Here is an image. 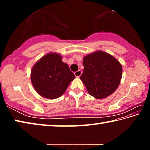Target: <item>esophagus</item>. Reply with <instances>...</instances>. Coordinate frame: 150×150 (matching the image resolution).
Segmentation results:
<instances>
[{"label":"esophagus","mask_w":150,"mask_h":150,"mask_svg":"<svg viewBox=\"0 0 150 150\" xmlns=\"http://www.w3.org/2000/svg\"><path fill=\"white\" fill-rule=\"evenodd\" d=\"M74 74H75V77H79L81 75V74H82V71H81V70H79V71H77L75 72Z\"/></svg>","instance_id":"34e87169"}]
</instances>
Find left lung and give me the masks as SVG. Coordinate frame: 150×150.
<instances>
[{
  "mask_svg": "<svg viewBox=\"0 0 150 150\" xmlns=\"http://www.w3.org/2000/svg\"><path fill=\"white\" fill-rule=\"evenodd\" d=\"M83 66L80 79L90 95L100 99L111 95L118 88L122 68L120 62L111 55L98 51L86 55Z\"/></svg>",
  "mask_w": 150,
  "mask_h": 150,
  "instance_id": "1",
  "label": "left lung"
}]
</instances>
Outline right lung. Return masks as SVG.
<instances>
[{"label": "right lung", "instance_id": "right-lung-1", "mask_svg": "<svg viewBox=\"0 0 150 150\" xmlns=\"http://www.w3.org/2000/svg\"><path fill=\"white\" fill-rule=\"evenodd\" d=\"M57 54H48L34 65L31 81L35 90L42 96L55 99L62 96L75 79L67 64Z\"/></svg>", "mask_w": 150, "mask_h": 150}]
</instances>
